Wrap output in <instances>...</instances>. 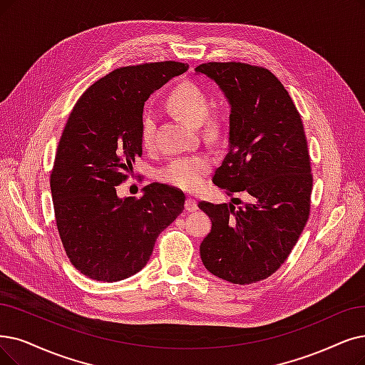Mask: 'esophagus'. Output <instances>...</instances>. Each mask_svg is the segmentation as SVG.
<instances>
[{
    "mask_svg": "<svg viewBox=\"0 0 365 365\" xmlns=\"http://www.w3.org/2000/svg\"><path fill=\"white\" fill-rule=\"evenodd\" d=\"M196 210H197L196 200L193 197H187V200H185V211L192 212V211H196Z\"/></svg>",
    "mask_w": 365,
    "mask_h": 365,
    "instance_id": "obj_1",
    "label": "esophagus"
}]
</instances>
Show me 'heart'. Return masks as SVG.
<instances>
[{
	"label": "heart",
	"mask_w": 365,
	"mask_h": 365,
	"mask_svg": "<svg viewBox=\"0 0 365 365\" xmlns=\"http://www.w3.org/2000/svg\"><path fill=\"white\" fill-rule=\"evenodd\" d=\"M169 109L192 127H200L205 123V135L211 140L220 139L223 135V124L220 120H207L211 103L208 94L193 82L180 83L168 97ZM155 133V113L145 109L140 116V143L143 148H151ZM211 168V160L207 155L193 154L170 160L160 169L158 178L163 182L182 188V190H196L202 185L203 178Z\"/></svg>",
	"instance_id": "b5f03b06"
}]
</instances>
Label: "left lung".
I'll return each instance as SVG.
<instances>
[{"label":"left lung","mask_w":365,"mask_h":365,"mask_svg":"<svg viewBox=\"0 0 365 365\" xmlns=\"http://www.w3.org/2000/svg\"><path fill=\"white\" fill-rule=\"evenodd\" d=\"M196 73L220 88L230 108L229 148L212 181L227 195L250 196L238 208L232 202L197 203L212 223L200 259L218 279L256 283L282 267L309 220L313 177L304 125L267 68L207 63Z\"/></svg>","instance_id":"obj_1"}]
</instances>
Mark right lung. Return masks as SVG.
Returning <instances> with one entry per match:
<instances>
[{"label":"right lung","mask_w":365,"mask_h":365,"mask_svg":"<svg viewBox=\"0 0 365 365\" xmlns=\"http://www.w3.org/2000/svg\"><path fill=\"white\" fill-rule=\"evenodd\" d=\"M187 64L165 61L116 68L86 90L73 108L51 175L56 227L78 271L97 282L139 272L158 233L184 210L177 188L153 182L140 199L120 197V185L142 155L145 101Z\"/></svg>","instance_id":"right-lung-1"}]
</instances>
